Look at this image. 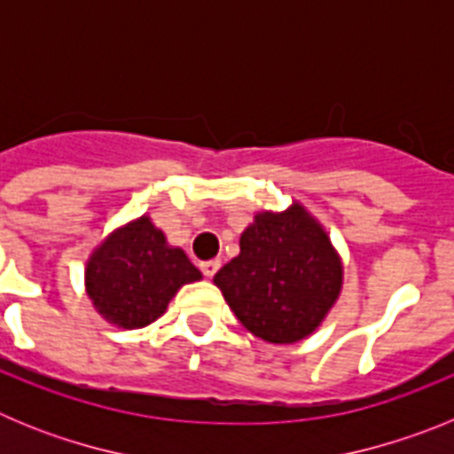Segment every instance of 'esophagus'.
Masks as SVG:
<instances>
[{"instance_id": "1", "label": "esophagus", "mask_w": 454, "mask_h": 454, "mask_svg": "<svg viewBox=\"0 0 454 454\" xmlns=\"http://www.w3.org/2000/svg\"><path fill=\"white\" fill-rule=\"evenodd\" d=\"M218 268H220V262H218V259H211V262L200 263V270H202V275H204V277H208V279H211V277H214L215 272H218Z\"/></svg>"}]
</instances>
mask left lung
<instances>
[{"instance_id": "left-lung-1", "label": "left lung", "mask_w": 454, "mask_h": 454, "mask_svg": "<svg viewBox=\"0 0 454 454\" xmlns=\"http://www.w3.org/2000/svg\"><path fill=\"white\" fill-rule=\"evenodd\" d=\"M247 332L268 343H295L323 323L343 284L330 236L293 204L254 215L240 234V254L214 277Z\"/></svg>"}]
</instances>
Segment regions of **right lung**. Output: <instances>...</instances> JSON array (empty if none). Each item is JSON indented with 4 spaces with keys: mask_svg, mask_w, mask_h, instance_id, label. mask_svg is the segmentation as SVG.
<instances>
[{
    "mask_svg": "<svg viewBox=\"0 0 454 454\" xmlns=\"http://www.w3.org/2000/svg\"><path fill=\"white\" fill-rule=\"evenodd\" d=\"M202 279L179 247H170L147 215L124 224L92 252L86 291L95 309L124 330L145 327L184 284Z\"/></svg>",
    "mask_w": 454,
    "mask_h": 454,
    "instance_id": "obj_1",
    "label": "right lung"
}]
</instances>
